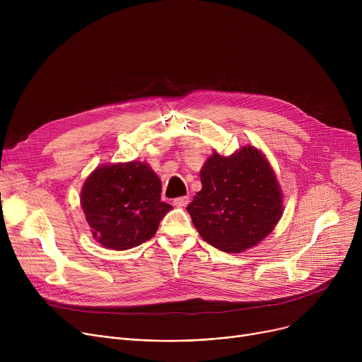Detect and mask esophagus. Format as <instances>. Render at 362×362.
Masks as SVG:
<instances>
[{"instance_id": "1", "label": "esophagus", "mask_w": 362, "mask_h": 362, "mask_svg": "<svg viewBox=\"0 0 362 362\" xmlns=\"http://www.w3.org/2000/svg\"><path fill=\"white\" fill-rule=\"evenodd\" d=\"M173 204L176 206H179V208H183V206H186L189 204V197H179V198L173 199Z\"/></svg>"}]
</instances>
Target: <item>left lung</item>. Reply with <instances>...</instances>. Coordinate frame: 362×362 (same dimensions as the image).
I'll list each match as a JSON object with an SVG mask.
<instances>
[{
	"label": "left lung",
	"instance_id": "obj_1",
	"mask_svg": "<svg viewBox=\"0 0 362 362\" xmlns=\"http://www.w3.org/2000/svg\"><path fill=\"white\" fill-rule=\"evenodd\" d=\"M199 176L202 189L186 210L205 242L240 254L273 232L283 214V195L261 151L248 145L229 157L214 151Z\"/></svg>",
	"mask_w": 362,
	"mask_h": 362
}]
</instances>
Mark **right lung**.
<instances>
[{
  "label": "right lung",
  "mask_w": 362,
  "mask_h": 362,
  "mask_svg": "<svg viewBox=\"0 0 362 362\" xmlns=\"http://www.w3.org/2000/svg\"><path fill=\"white\" fill-rule=\"evenodd\" d=\"M81 205L93 239L116 251L149 240L173 208L161 201V180L142 161L95 168L82 186Z\"/></svg>",
  "instance_id": "obj_1"
}]
</instances>
